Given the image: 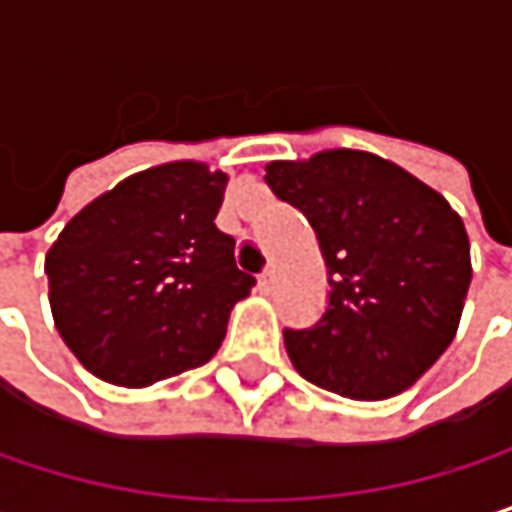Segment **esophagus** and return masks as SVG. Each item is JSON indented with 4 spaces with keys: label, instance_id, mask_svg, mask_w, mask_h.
Listing matches in <instances>:
<instances>
[{
    "label": "esophagus",
    "instance_id": "34e87169",
    "mask_svg": "<svg viewBox=\"0 0 512 512\" xmlns=\"http://www.w3.org/2000/svg\"><path fill=\"white\" fill-rule=\"evenodd\" d=\"M257 287H260V293H272V287H275V272L266 269V272L257 278Z\"/></svg>",
    "mask_w": 512,
    "mask_h": 512
}]
</instances>
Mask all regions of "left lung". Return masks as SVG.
I'll use <instances>...</instances> for the list:
<instances>
[{"label":"left lung","mask_w":512,"mask_h":512,"mask_svg":"<svg viewBox=\"0 0 512 512\" xmlns=\"http://www.w3.org/2000/svg\"><path fill=\"white\" fill-rule=\"evenodd\" d=\"M266 183L311 222L332 287L311 329H284L293 367L350 400L415 385L460 326L471 284L460 216L406 168L347 148L269 162Z\"/></svg>","instance_id":"8db88e82"}]
</instances>
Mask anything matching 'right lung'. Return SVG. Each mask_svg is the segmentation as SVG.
Returning <instances> with one entry per match:
<instances>
[{"label": "right lung", "instance_id": "1", "mask_svg": "<svg viewBox=\"0 0 512 512\" xmlns=\"http://www.w3.org/2000/svg\"><path fill=\"white\" fill-rule=\"evenodd\" d=\"M225 171L180 159L82 207L47 252L52 320L97 379L145 388L201 367L255 278L216 228Z\"/></svg>", "mask_w": 512, "mask_h": 512}]
</instances>
